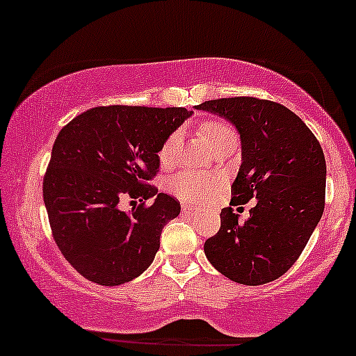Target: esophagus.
<instances>
[{"instance_id": "esophagus-1", "label": "esophagus", "mask_w": 356, "mask_h": 356, "mask_svg": "<svg viewBox=\"0 0 356 356\" xmlns=\"http://www.w3.org/2000/svg\"><path fill=\"white\" fill-rule=\"evenodd\" d=\"M182 212L184 214H199V209L197 207H194V206H187V204H182Z\"/></svg>"}]
</instances>
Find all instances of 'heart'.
<instances>
[{
    "instance_id": "obj_1",
    "label": "heart",
    "mask_w": 356,
    "mask_h": 356,
    "mask_svg": "<svg viewBox=\"0 0 356 356\" xmlns=\"http://www.w3.org/2000/svg\"><path fill=\"white\" fill-rule=\"evenodd\" d=\"M199 134L209 144L212 150L216 147L226 144V142L238 140V132H236L234 127L229 122L222 120V118L204 120L199 125ZM179 145H181V136H179V132H172L165 138L161 150H159V162H161V165L167 167L174 164ZM222 186L224 179L220 175L199 174L192 172V170H184V172L175 174L169 181L170 192L187 202H201L206 197H209V195L216 194Z\"/></svg>"
}]
</instances>
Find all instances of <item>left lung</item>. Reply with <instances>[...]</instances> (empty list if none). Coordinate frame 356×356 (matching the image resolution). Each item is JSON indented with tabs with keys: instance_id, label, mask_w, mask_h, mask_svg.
Returning a JSON list of instances; mask_svg holds the SVG:
<instances>
[{
	"instance_id": "8db88e82",
	"label": "left lung",
	"mask_w": 356,
	"mask_h": 356,
	"mask_svg": "<svg viewBox=\"0 0 356 356\" xmlns=\"http://www.w3.org/2000/svg\"><path fill=\"white\" fill-rule=\"evenodd\" d=\"M199 110L236 125L243 164L231 204H248L239 222L232 207L220 212V229L204 243L211 264L241 284H266L295 264L325 209V154L306 124L284 105L256 97L204 102Z\"/></svg>"
}]
</instances>
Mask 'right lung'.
I'll return each mask as SVG.
<instances>
[{"label":"right lung","instance_id":"obj_1","mask_svg":"<svg viewBox=\"0 0 356 356\" xmlns=\"http://www.w3.org/2000/svg\"><path fill=\"white\" fill-rule=\"evenodd\" d=\"M191 115L182 107L107 105L80 113L60 130L43 177V199L61 254L81 276L118 286L145 271L162 227L181 204L150 181L159 150ZM150 197L156 201L147 204ZM122 198L139 204L118 209Z\"/></svg>","mask_w":356,"mask_h":356}]
</instances>
